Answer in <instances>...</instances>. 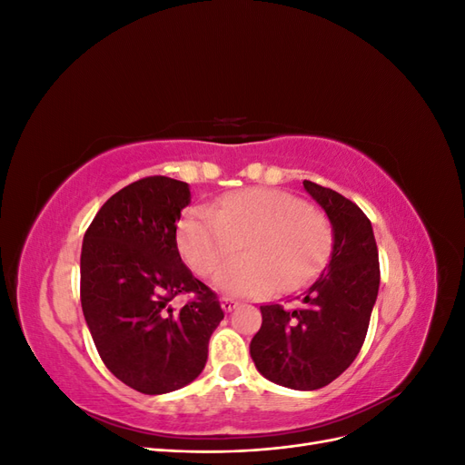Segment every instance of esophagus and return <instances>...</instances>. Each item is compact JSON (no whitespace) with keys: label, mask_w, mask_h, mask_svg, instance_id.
<instances>
[{"label":"esophagus","mask_w":465,"mask_h":465,"mask_svg":"<svg viewBox=\"0 0 465 465\" xmlns=\"http://www.w3.org/2000/svg\"><path fill=\"white\" fill-rule=\"evenodd\" d=\"M221 308H223L224 312H231V311H234V308H236V301L231 299V297H223L221 299Z\"/></svg>","instance_id":"obj_1"}]
</instances>
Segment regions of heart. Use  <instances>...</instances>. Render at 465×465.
I'll list each match as a JSON object with an SVG mask.
<instances>
[{
	"label": "heart",
	"mask_w": 465,
	"mask_h": 465,
	"mask_svg": "<svg viewBox=\"0 0 465 465\" xmlns=\"http://www.w3.org/2000/svg\"><path fill=\"white\" fill-rule=\"evenodd\" d=\"M244 241L246 254L224 263L217 289L236 297H267L304 287L322 270L331 246L326 219L297 195L250 188L224 195L217 209H190L178 246L195 273L207 275Z\"/></svg>",
	"instance_id": "1"
}]
</instances>
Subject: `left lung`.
I'll use <instances>...</instances> for the list:
<instances>
[{
    "mask_svg": "<svg viewBox=\"0 0 465 465\" xmlns=\"http://www.w3.org/2000/svg\"><path fill=\"white\" fill-rule=\"evenodd\" d=\"M331 224V254L301 306H260L262 328L250 357L260 374L291 390L328 386L349 369L367 337L380 287L378 248L362 211L335 190L302 182Z\"/></svg>",
    "mask_w": 465,
    "mask_h": 465,
    "instance_id": "1",
    "label": "left lung"
}]
</instances>
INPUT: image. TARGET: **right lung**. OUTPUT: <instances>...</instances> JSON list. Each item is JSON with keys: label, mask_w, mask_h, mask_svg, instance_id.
<instances>
[{"label": "right lung", "mask_w": 465, "mask_h": 465, "mask_svg": "<svg viewBox=\"0 0 465 465\" xmlns=\"http://www.w3.org/2000/svg\"><path fill=\"white\" fill-rule=\"evenodd\" d=\"M186 182L149 176L122 188L83 236L81 306L98 355L125 386L149 396L188 386L224 318L217 294L180 258L176 223ZM196 299L174 309L178 293Z\"/></svg>", "instance_id": "1"}]
</instances>
